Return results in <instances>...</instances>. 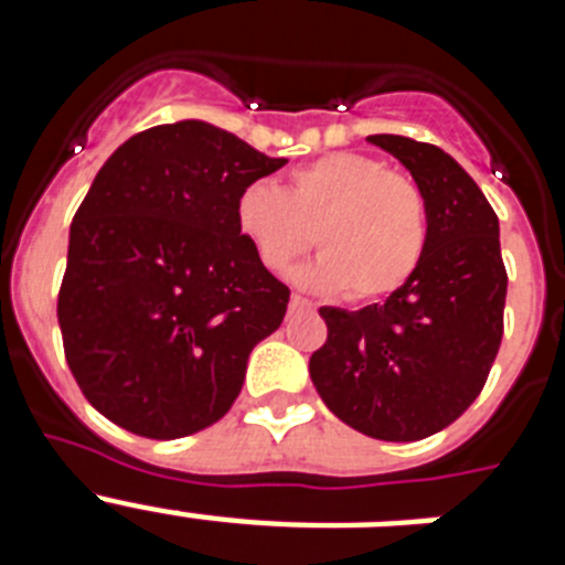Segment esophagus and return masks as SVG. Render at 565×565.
Segmentation results:
<instances>
[{"label": "esophagus", "mask_w": 565, "mask_h": 565, "mask_svg": "<svg viewBox=\"0 0 565 565\" xmlns=\"http://www.w3.org/2000/svg\"><path fill=\"white\" fill-rule=\"evenodd\" d=\"M288 306H291V311H311V302H308L306 297H299V294H294L291 297V302H288Z\"/></svg>", "instance_id": "1"}]
</instances>
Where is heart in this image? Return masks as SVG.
Returning a JSON list of instances; mask_svg holds the SVG:
<instances>
[{
    "label": "heart",
    "instance_id": "b5f03b06",
    "mask_svg": "<svg viewBox=\"0 0 565 565\" xmlns=\"http://www.w3.org/2000/svg\"><path fill=\"white\" fill-rule=\"evenodd\" d=\"M239 237L259 266L291 268L317 239L322 257L302 279L356 302L396 294L422 266L430 214L422 189L376 158L328 152L288 174V186L252 181L234 201Z\"/></svg>",
    "mask_w": 565,
    "mask_h": 565
}]
</instances>
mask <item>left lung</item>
I'll return each mask as SVG.
<instances>
[{
	"label": "left lung",
	"instance_id": "1",
	"mask_svg": "<svg viewBox=\"0 0 565 565\" xmlns=\"http://www.w3.org/2000/svg\"><path fill=\"white\" fill-rule=\"evenodd\" d=\"M411 169L430 214L422 266L362 311L319 308L328 339L311 379L348 427L382 441H418L450 427L487 384L503 337L507 266L498 214L478 183L433 143L371 135Z\"/></svg>",
	"mask_w": 565,
	"mask_h": 565
}]
</instances>
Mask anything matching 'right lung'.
<instances>
[{"mask_svg": "<svg viewBox=\"0 0 565 565\" xmlns=\"http://www.w3.org/2000/svg\"><path fill=\"white\" fill-rule=\"evenodd\" d=\"M206 121L143 129L109 154L70 226L58 328L102 416L143 438L221 422L291 291L239 237V189L286 167Z\"/></svg>", "mask_w": 565, "mask_h": 565, "instance_id": "obj_1", "label": "right lung"}]
</instances>
